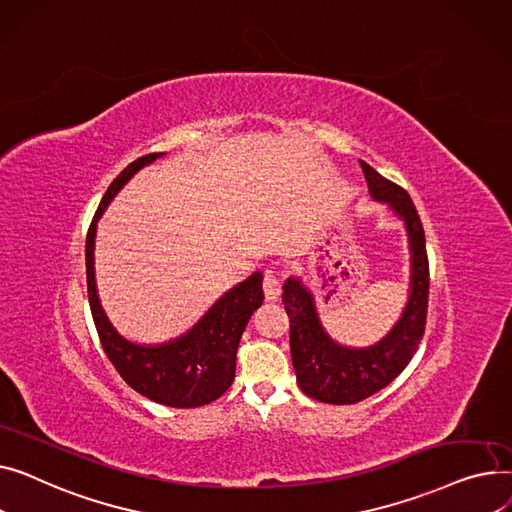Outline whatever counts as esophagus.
I'll return each mask as SVG.
<instances>
[{"label": "esophagus", "mask_w": 512, "mask_h": 512, "mask_svg": "<svg viewBox=\"0 0 512 512\" xmlns=\"http://www.w3.org/2000/svg\"><path fill=\"white\" fill-rule=\"evenodd\" d=\"M262 287H264V297L268 299V302H277L279 295H281V281H279V277L273 275V273H266Z\"/></svg>", "instance_id": "obj_1"}]
</instances>
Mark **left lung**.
Returning a JSON list of instances; mask_svg holds the SVG:
<instances>
[{"label": "left lung", "mask_w": 512, "mask_h": 512, "mask_svg": "<svg viewBox=\"0 0 512 512\" xmlns=\"http://www.w3.org/2000/svg\"><path fill=\"white\" fill-rule=\"evenodd\" d=\"M362 163L370 196L386 202L403 219L411 252V285L407 306L393 330L366 349L343 347L326 335L320 324L314 295L299 279L289 277L283 285V304L289 316V345L297 384L320 403L353 405L372 397L393 382L411 362L424 339L430 268L426 235L409 194Z\"/></svg>", "instance_id": "obj_1"}]
</instances>
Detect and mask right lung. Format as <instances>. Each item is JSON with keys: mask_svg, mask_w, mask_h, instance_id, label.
Wrapping results in <instances>:
<instances>
[{"mask_svg": "<svg viewBox=\"0 0 512 512\" xmlns=\"http://www.w3.org/2000/svg\"><path fill=\"white\" fill-rule=\"evenodd\" d=\"M165 153H150L130 163L107 188L93 223L86 235V287L88 302L101 345L115 366L136 393L146 399L192 409L213 403L231 386L235 378V355L246 324L256 308L262 306V273L256 270L246 281L229 289L213 304L186 335L161 345H136L117 333L109 322L97 293L95 281V235L97 221L103 210L122 190L130 177L144 165H150Z\"/></svg>", "mask_w": 512, "mask_h": 512, "instance_id": "add662e5", "label": "right lung"}]
</instances>
